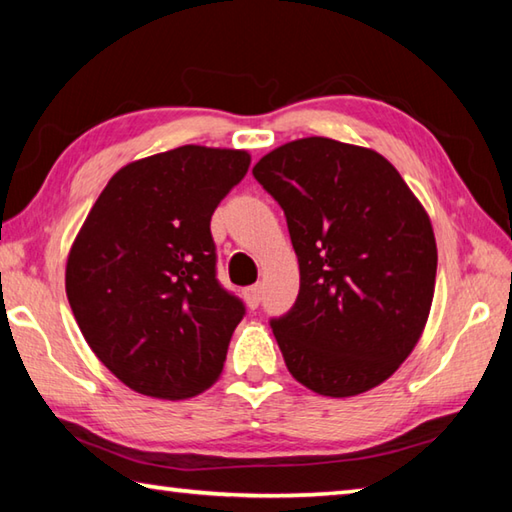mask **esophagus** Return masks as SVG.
Here are the masks:
<instances>
[{"label": "esophagus", "mask_w": 512, "mask_h": 512, "mask_svg": "<svg viewBox=\"0 0 512 512\" xmlns=\"http://www.w3.org/2000/svg\"><path fill=\"white\" fill-rule=\"evenodd\" d=\"M244 298L248 302V307L255 309L259 305V298H262V284H253V287H248L244 291Z\"/></svg>", "instance_id": "34e87169"}]
</instances>
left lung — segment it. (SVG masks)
Segmentation results:
<instances>
[{
  "mask_svg": "<svg viewBox=\"0 0 512 512\" xmlns=\"http://www.w3.org/2000/svg\"><path fill=\"white\" fill-rule=\"evenodd\" d=\"M253 176L284 210L300 264L296 302L271 318L284 363L318 395L370 391L429 318L438 250L427 212L384 155L327 137L280 146Z\"/></svg>",
  "mask_w": 512,
  "mask_h": 512,
  "instance_id": "left-lung-1",
  "label": "left lung"
}]
</instances>
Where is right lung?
Returning a JSON list of instances; mask_svg holds the SVG:
<instances>
[{
	"mask_svg": "<svg viewBox=\"0 0 512 512\" xmlns=\"http://www.w3.org/2000/svg\"><path fill=\"white\" fill-rule=\"evenodd\" d=\"M248 164L246 151L196 144L126 164L69 250L76 323L137 393L185 400L221 375L246 307L216 280L210 221Z\"/></svg>",
	"mask_w": 512,
	"mask_h": 512,
	"instance_id": "right-lung-1",
	"label": "right lung"
}]
</instances>
